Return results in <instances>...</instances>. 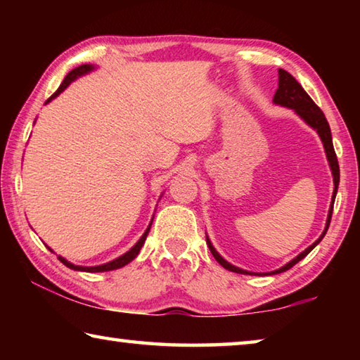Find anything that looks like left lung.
Listing matches in <instances>:
<instances>
[{"mask_svg": "<svg viewBox=\"0 0 360 360\" xmlns=\"http://www.w3.org/2000/svg\"><path fill=\"white\" fill-rule=\"evenodd\" d=\"M278 75H279V84H278V90H276L275 98H273V101H275L276 105H281V106L294 109V111L298 115H300V117L304 122H307L309 127H313V129L318 131V135L321 136L322 143H324L327 160H328V163H330V169H332V174H333L335 191H333V195H332V205H330V210H328V217H327V225H326L324 233H322L319 238L313 243L311 246L304 249L302 254H298L294 260H290L288 265H284L283 268H279V270H276V271L268 273V275H276V273H283L285 270H289V268H292L295 264H298V262H300L303 257H307V255L313 251L314 246H318L319 241L324 238V235L327 233L328 225H330L332 211H333V202H335V197H337V188H338V182H340V167H338L337 154H335V149H333L330 127H328V122L326 119L324 112H322L321 109H319V106L316 105V103L311 100V96H309L307 92H304L303 87L297 82V79L294 76L289 75L288 71L281 70V68L278 70ZM206 245H208L211 254L214 255V259L225 268V270H230V271H233V273H241V275H252V273H249L246 270H241V268L229 264L227 260H224L221 255L217 254L216 249L212 248L211 241L208 238H206ZM254 275H255V273H254Z\"/></svg>", "mask_w": 360, "mask_h": 360, "instance_id": "obj_1", "label": "left lung"}]
</instances>
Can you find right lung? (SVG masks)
I'll return each instance as SVG.
<instances>
[{"label":"right lung","instance_id":"right-lung-1","mask_svg":"<svg viewBox=\"0 0 360 360\" xmlns=\"http://www.w3.org/2000/svg\"><path fill=\"white\" fill-rule=\"evenodd\" d=\"M90 70H94V66L92 65H81V66H77V68H75L72 71H70L68 75H66V77L63 79V82L60 84V87L57 89V92L53 94L51 98H49L46 103H49L51 101L52 98H56L57 95H60L63 92V90L68 87V85L75 81L76 77H79V76H82V75H85V72H89ZM152 224V222H150ZM149 230H150V225L148 227V230L144 231V235L141 236V238H139V241L136 243L135 246H133L129 252H125L124 255H120L119 259H115V260H112V262H108V264H105V265H98V266H79V265H72L71 262H68L66 259H63V257H58L60 259V262H62L63 265H66L68 268H71V270H79V271H89V273H98V271H111V270H117V268H120V266H125L127 264H130V262L136 257V255L139 254V249H141V246L144 245V241H146V236H148V233H149Z\"/></svg>","mask_w":360,"mask_h":360}]
</instances>
